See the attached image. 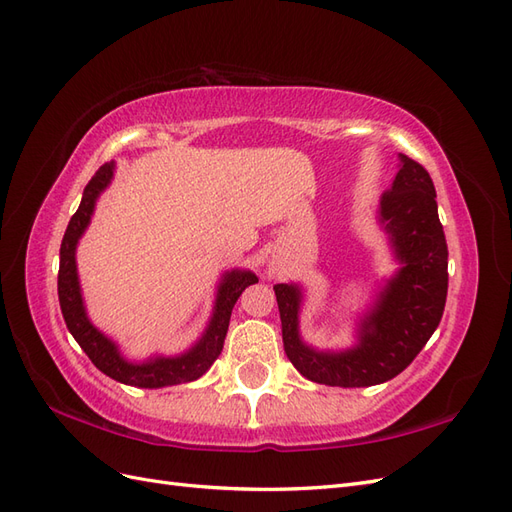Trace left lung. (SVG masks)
Segmentation results:
<instances>
[{
	"instance_id": "obj_1",
	"label": "left lung",
	"mask_w": 512,
	"mask_h": 512,
	"mask_svg": "<svg viewBox=\"0 0 512 512\" xmlns=\"http://www.w3.org/2000/svg\"><path fill=\"white\" fill-rule=\"evenodd\" d=\"M379 225L388 233L401 268L360 319L358 343L352 349L317 352L302 343V291L298 285H274L285 354L311 382L341 388L384 384L410 367L440 326L448 294V246L431 175L405 154L390 191L379 201Z\"/></svg>"
}]
</instances>
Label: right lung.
<instances>
[{"label":"right lung","mask_w":512,"mask_h":512,"mask_svg":"<svg viewBox=\"0 0 512 512\" xmlns=\"http://www.w3.org/2000/svg\"><path fill=\"white\" fill-rule=\"evenodd\" d=\"M113 167V163H105L96 171L94 178L87 182L81 206L72 214L64 233L60 248V274H57V296H60L64 321L72 337H75V341L87 354V358L94 362V367L115 379V382L139 388H163L195 382V379H199L212 367L218 354L223 352L233 304L238 302L240 294L248 285L257 283V276L251 270H231L225 274L223 283L218 285L210 324L206 332H203V337L195 343V347L188 349L186 354L173 358L158 356L141 364L124 360L120 356L118 345L107 339L100 330H96L92 326V321L85 315L75 261L77 242L83 236L85 227L90 225L98 195L105 191L113 178Z\"/></svg>","instance_id":"obj_1"}]
</instances>
